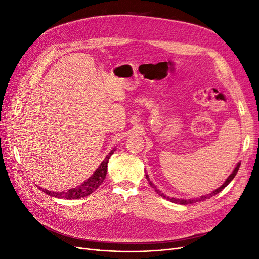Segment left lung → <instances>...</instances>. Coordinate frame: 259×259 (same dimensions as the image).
Masks as SVG:
<instances>
[{"instance_id":"obj_1","label":"left lung","mask_w":259,"mask_h":259,"mask_svg":"<svg viewBox=\"0 0 259 259\" xmlns=\"http://www.w3.org/2000/svg\"><path fill=\"white\" fill-rule=\"evenodd\" d=\"M239 167H240V164L238 163L237 164V166H236V168L234 169V171L229 176V178L226 180V182H224L219 188H217L216 190H213L212 193H210V194H208V195H206V196H203V197H200V198H196V199H188V200H183V199H176V198H170V197H168V196H165L162 192H160L159 189L156 188V186L150 181L149 180V177L146 175V178H147V180H148V183L150 184V186L155 190L156 192V194H159L162 198H164V199H166V200H169L170 202H174V203H179V204H182V205H185V204H193V203H196V202H199V201H204V200H206V199H209L210 197H212V196H215V195H217V194H219L221 190L224 188V187H227V185L232 181V180L235 178V176H236V174L238 172V170H239Z\"/></svg>"}]
</instances>
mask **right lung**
<instances>
[{
    "label": "right lung",
    "mask_w": 259,
    "mask_h": 259,
    "mask_svg": "<svg viewBox=\"0 0 259 259\" xmlns=\"http://www.w3.org/2000/svg\"><path fill=\"white\" fill-rule=\"evenodd\" d=\"M115 149L111 150V152L106 156V159L103 161V163L100 164L98 167V169L92 175V177H90L84 183H82L80 186H78L76 188H72L66 190V192H51V190H47L44 188L39 187L42 189L43 193H46L47 195L55 198H60V199H79L89 196L90 194H92L94 190H96L99 185H102L104 182V180L107 175L108 170V162L111 155L114 153Z\"/></svg>",
    "instance_id": "add662e5"
}]
</instances>
